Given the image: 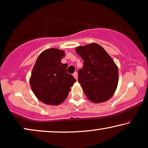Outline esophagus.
<instances>
[{
    "label": "esophagus",
    "instance_id": "obj_1",
    "mask_svg": "<svg viewBox=\"0 0 148 148\" xmlns=\"http://www.w3.org/2000/svg\"><path fill=\"white\" fill-rule=\"evenodd\" d=\"M73 75L74 77L76 79V80H77V77H78V74H77V73L75 72L74 73H73Z\"/></svg>",
    "mask_w": 148,
    "mask_h": 148
}]
</instances>
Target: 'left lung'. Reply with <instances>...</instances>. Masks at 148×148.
Segmentation results:
<instances>
[{
    "mask_svg": "<svg viewBox=\"0 0 148 148\" xmlns=\"http://www.w3.org/2000/svg\"><path fill=\"white\" fill-rule=\"evenodd\" d=\"M75 51L84 62L78 71V82L87 98L94 103L108 100L119 82V70L114 60L96 43L78 46Z\"/></svg>",
    "mask_w": 148,
    "mask_h": 148,
    "instance_id": "left-lung-1",
    "label": "left lung"
}]
</instances>
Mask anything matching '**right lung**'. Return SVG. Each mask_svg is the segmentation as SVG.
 Listing matches in <instances>:
<instances>
[{"mask_svg":"<svg viewBox=\"0 0 148 148\" xmlns=\"http://www.w3.org/2000/svg\"><path fill=\"white\" fill-rule=\"evenodd\" d=\"M64 51L56 48L45 50L38 56L29 79L30 86L38 100L46 104L58 105L68 96L76 82L67 73V64H62Z\"/></svg>","mask_w":148,"mask_h":148,"instance_id":"add662e5","label":"right lung"}]
</instances>
